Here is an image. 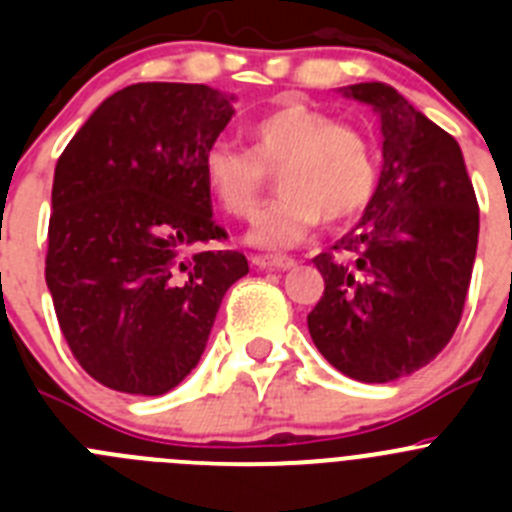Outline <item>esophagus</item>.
<instances>
[{
	"label": "esophagus",
	"mask_w": 512,
	"mask_h": 512,
	"mask_svg": "<svg viewBox=\"0 0 512 512\" xmlns=\"http://www.w3.org/2000/svg\"><path fill=\"white\" fill-rule=\"evenodd\" d=\"M251 264L256 266V269L287 271L295 266V259H287V256H251Z\"/></svg>",
	"instance_id": "esophagus-1"
}]
</instances>
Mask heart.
<instances>
[{"mask_svg": "<svg viewBox=\"0 0 512 512\" xmlns=\"http://www.w3.org/2000/svg\"><path fill=\"white\" fill-rule=\"evenodd\" d=\"M251 151L215 143L205 153L202 174L212 200L233 217H248L279 170V200L256 215L246 241L266 251H284L305 241L325 217L343 223L359 215L377 187V164L369 140L336 117L282 104L251 122Z\"/></svg>", "mask_w": 512, "mask_h": 512, "instance_id": "1", "label": "heart"}]
</instances>
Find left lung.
<instances>
[{
  "label": "left lung",
  "mask_w": 512,
  "mask_h": 512,
  "mask_svg": "<svg viewBox=\"0 0 512 512\" xmlns=\"http://www.w3.org/2000/svg\"><path fill=\"white\" fill-rule=\"evenodd\" d=\"M369 104L382 171L359 223L312 259L325 292L307 315L320 354L359 382L418 372L461 320L479 238V207L461 148L395 87L338 89Z\"/></svg>",
  "instance_id": "obj_1"
}]
</instances>
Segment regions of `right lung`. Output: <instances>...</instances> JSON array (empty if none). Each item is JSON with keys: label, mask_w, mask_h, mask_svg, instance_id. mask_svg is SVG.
Segmentation results:
<instances>
[{"label": "right lung", "mask_w": 512, "mask_h": 512, "mask_svg": "<svg viewBox=\"0 0 512 512\" xmlns=\"http://www.w3.org/2000/svg\"><path fill=\"white\" fill-rule=\"evenodd\" d=\"M205 84H133L104 99L53 174L45 282L84 372L166 395L192 372L225 292L248 274L212 220L202 161L233 110Z\"/></svg>", "instance_id": "right-lung-1"}]
</instances>
